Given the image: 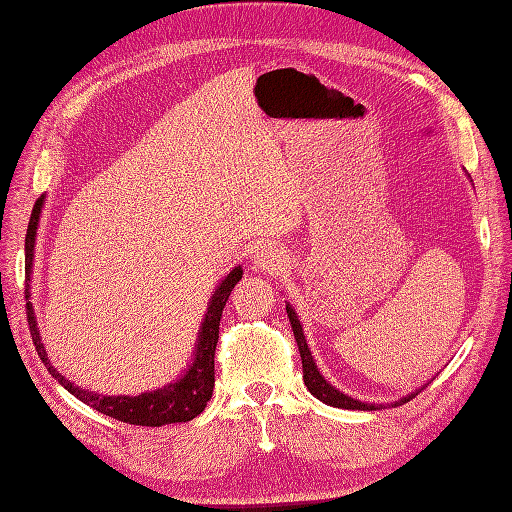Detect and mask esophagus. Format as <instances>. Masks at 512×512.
I'll use <instances>...</instances> for the list:
<instances>
[{
  "mask_svg": "<svg viewBox=\"0 0 512 512\" xmlns=\"http://www.w3.org/2000/svg\"><path fill=\"white\" fill-rule=\"evenodd\" d=\"M255 263H257V268H261V270H268V272H274V270H280V265L284 263V257H282V253L276 249V247H259L257 251H255Z\"/></svg>",
  "mask_w": 512,
  "mask_h": 512,
  "instance_id": "obj_1",
  "label": "esophagus"
}]
</instances>
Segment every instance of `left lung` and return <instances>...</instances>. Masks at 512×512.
I'll return each mask as SVG.
<instances>
[{
	"label": "left lung",
	"mask_w": 512,
	"mask_h": 512,
	"mask_svg": "<svg viewBox=\"0 0 512 512\" xmlns=\"http://www.w3.org/2000/svg\"><path fill=\"white\" fill-rule=\"evenodd\" d=\"M471 177V175H469ZM473 182V180H471ZM286 314H288V320H291V326H293V332H295V341L299 345V353H301V362H303V383L305 387L309 389V393L318 397L322 404H328L332 408H343V410H383V404H368V402H362V399H355L343 391H339L337 387H332L322 372L318 370L316 362H314V355H311L309 347H307V341H305V335H303V326L299 322V316L295 314V309L291 303H286ZM420 389H425V385H422ZM412 391L408 393L406 397H399L397 402H391L389 406H402L406 402H410V399L420 391Z\"/></svg>",
	"instance_id": "8db88e82"
}]
</instances>
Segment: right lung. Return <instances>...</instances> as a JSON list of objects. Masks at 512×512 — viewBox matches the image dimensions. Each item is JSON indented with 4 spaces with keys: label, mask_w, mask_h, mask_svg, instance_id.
<instances>
[{
    "label": "right lung",
    "mask_w": 512,
    "mask_h": 512,
    "mask_svg": "<svg viewBox=\"0 0 512 512\" xmlns=\"http://www.w3.org/2000/svg\"><path fill=\"white\" fill-rule=\"evenodd\" d=\"M43 203H46V196H39L37 203L31 213L29 230L25 238V282H27V299L31 297V274H33V257H35V236ZM242 268L236 265L228 276H224L217 284L209 299V307L205 311V318L201 322V330H198V339L194 345V355L188 370L180 376V379L154 391H146L140 395H100L96 391L83 389L75 383H71L66 376H62L48 360L46 347L41 343L37 318L33 311V303L27 301V318H29V330L35 343V349L39 353L41 362L46 364L48 372L54 379L69 391L83 404L92 406L94 410L117 418L121 422H129V425H140V427H163L171 425V422H188L201 414L207 406V402L213 395L215 387V347L219 339V320L221 311L226 307V301L232 293V288L240 282Z\"/></svg>",
    "instance_id": "right-lung-1"
}]
</instances>
